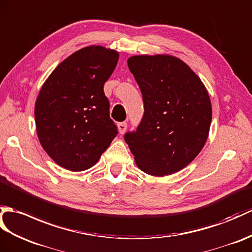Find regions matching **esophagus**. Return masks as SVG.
<instances>
[{"label": "esophagus", "instance_id": "34e87169", "mask_svg": "<svg viewBox=\"0 0 252 252\" xmlns=\"http://www.w3.org/2000/svg\"><path fill=\"white\" fill-rule=\"evenodd\" d=\"M126 127H127V124L126 122H120L118 125V128H119V133L120 134H124L126 131Z\"/></svg>", "mask_w": 252, "mask_h": 252}]
</instances>
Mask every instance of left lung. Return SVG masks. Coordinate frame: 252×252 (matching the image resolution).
<instances>
[{"instance_id":"obj_1","label":"left lung","mask_w":252,"mask_h":252,"mask_svg":"<svg viewBox=\"0 0 252 252\" xmlns=\"http://www.w3.org/2000/svg\"><path fill=\"white\" fill-rule=\"evenodd\" d=\"M127 66L142 92L144 115L125 134L137 166L153 176L183 169L208 137L212 104L197 75L177 58L134 56Z\"/></svg>"}]
</instances>
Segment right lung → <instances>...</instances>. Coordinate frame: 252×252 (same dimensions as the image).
<instances>
[{
    "label": "right lung",
    "instance_id": "obj_1",
    "mask_svg": "<svg viewBox=\"0 0 252 252\" xmlns=\"http://www.w3.org/2000/svg\"><path fill=\"white\" fill-rule=\"evenodd\" d=\"M118 59L115 50L86 47L61 62L40 89L34 112L37 136L60 166L90 168L118 134L103 89Z\"/></svg>",
    "mask_w": 252,
    "mask_h": 252
}]
</instances>
